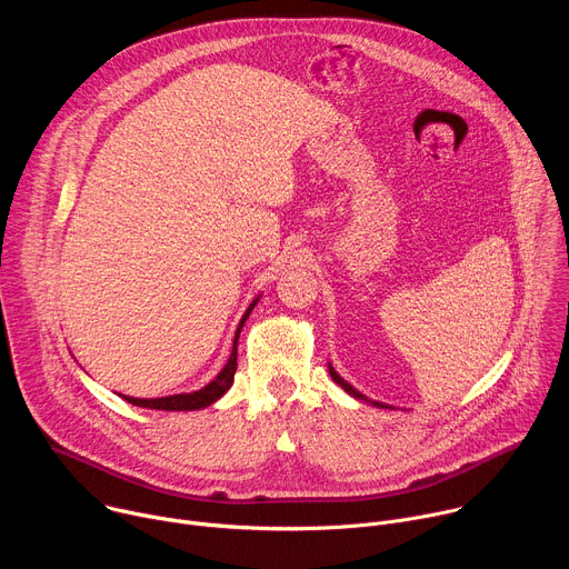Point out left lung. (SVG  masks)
Wrapping results in <instances>:
<instances>
[{
	"label": "left lung",
	"instance_id": "8db88e82",
	"mask_svg": "<svg viewBox=\"0 0 569 569\" xmlns=\"http://www.w3.org/2000/svg\"><path fill=\"white\" fill-rule=\"evenodd\" d=\"M329 373H331V378H333V380H336V382H338V385H340V387H342V389H345V391H347L349 396H353V398H358V400H362V402H367V405H373V408H382V410H393V408H391V405H385V402L371 400V398H367L365 393H360V391H358V389H356L353 385H349V382H347V380H345V378H342V376H340V373H338V371L333 369V365H331V362H329Z\"/></svg>",
	"mask_w": 569,
	"mask_h": 569
}]
</instances>
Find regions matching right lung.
I'll return each mask as SVG.
<instances>
[{"label":"right lung","mask_w":569,"mask_h":569,"mask_svg":"<svg viewBox=\"0 0 569 569\" xmlns=\"http://www.w3.org/2000/svg\"><path fill=\"white\" fill-rule=\"evenodd\" d=\"M261 295L257 299H252V303L248 306L246 315L240 317L238 321V329H236V336H233V347H231V353H229V360L227 365L222 367V371L211 380L207 382L202 389L198 391H187V393H173V396H161V398H134V396H123L119 393L123 400L137 405V408H148V410H164V412H193V410H204L209 408V405H213L233 382V373H236V353H238V336H240V329L246 327V321L250 317V312L254 310V306L259 303Z\"/></svg>","instance_id":"1"}]
</instances>
